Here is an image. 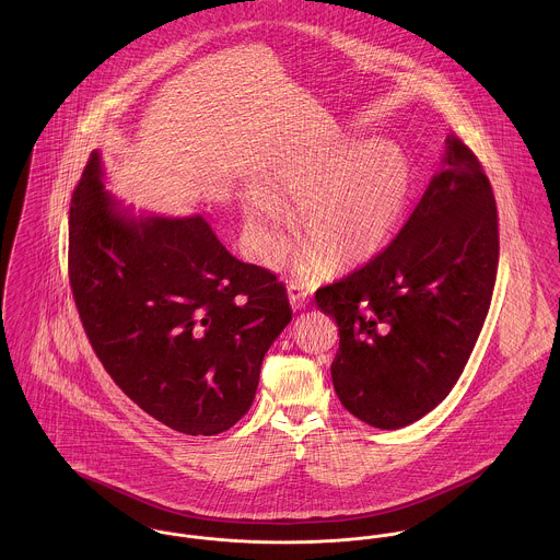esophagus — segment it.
Masks as SVG:
<instances>
[{"instance_id": "obj_1", "label": "esophagus", "mask_w": 560, "mask_h": 560, "mask_svg": "<svg viewBox=\"0 0 560 560\" xmlns=\"http://www.w3.org/2000/svg\"><path fill=\"white\" fill-rule=\"evenodd\" d=\"M288 299H290V304H292V308H304L306 304H308V299H311V292L301 285V283H290L288 285Z\"/></svg>"}]
</instances>
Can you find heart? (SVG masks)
Masks as SVG:
<instances>
[{"instance_id":"heart-1","label":"heart","mask_w":560,"mask_h":560,"mask_svg":"<svg viewBox=\"0 0 560 560\" xmlns=\"http://www.w3.org/2000/svg\"><path fill=\"white\" fill-rule=\"evenodd\" d=\"M272 191L299 205V228L311 241L299 254L304 275L319 277L332 264L355 268L375 258L407 213L413 166L387 140L349 142L330 153L292 160L272 174ZM249 241L259 258L275 259L285 247L283 209L264 194L243 200Z\"/></svg>"}]
</instances>
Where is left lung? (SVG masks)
<instances>
[{
    "instance_id": "1",
    "label": "left lung",
    "mask_w": 560,
    "mask_h": 560,
    "mask_svg": "<svg viewBox=\"0 0 560 560\" xmlns=\"http://www.w3.org/2000/svg\"><path fill=\"white\" fill-rule=\"evenodd\" d=\"M499 268V215L477 155L445 138L441 173L396 238L315 294L339 326L330 366L345 409L394 431L456 386L483 328Z\"/></svg>"
}]
</instances>
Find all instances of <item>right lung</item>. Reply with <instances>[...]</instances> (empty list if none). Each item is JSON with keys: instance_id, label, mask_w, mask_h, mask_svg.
I'll use <instances>...</instances> for the list:
<instances>
[{"instance_id": "obj_1", "label": "right lung", "mask_w": 560, "mask_h": 560, "mask_svg": "<svg viewBox=\"0 0 560 560\" xmlns=\"http://www.w3.org/2000/svg\"><path fill=\"white\" fill-rule=\"evenodd\" d=\"M68 275L113 382L191 436L228 431L249 411L264 353L292 319L277 275L234 258L205 217L119 213L95 151L70 202Z\"/></svg>"}]
</instances>
